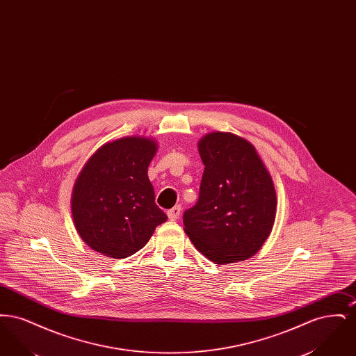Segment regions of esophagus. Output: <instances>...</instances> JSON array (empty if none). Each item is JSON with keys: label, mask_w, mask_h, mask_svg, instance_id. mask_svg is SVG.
<instances>
[{"label": "esophagus", "mask_w": 356, "mask_h": 356, "mask_svg": "<svg viewBox=\"0 0 356 356\" xmlns=\"http://www.w3.org/2000/svg\"><path fill=\"white\" fill-rule=\"evenodd\" d=\"M180 212H181V207L180 205H175L173 208H170V211L167 212L170 220H177L179 216H180Z\"/></svg>", "instance_id": "obj_1"}]
</instances>
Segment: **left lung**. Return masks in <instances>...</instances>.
<instances>
[{"label":"left lung","mask_w":356,"mask_h":356,"mask_svg":"<svg viewBox=\"0 0 356 356\" xmlns=\"http://www.w3.org/2000/svg\"><path fill=\"white\" fill-rule=\"evenodd\" d=\"M204 173L199 200L183 215L184 231L215 264L254 256L271 234L276 192L254 145L228 132L199 141Z\"/></svg>","instance_id":"1"}]
</instances>
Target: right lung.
Segmentation results:
<instances>
[{
	"label": "right lung",
	"mask_w": 356,
	"mask_h": 356,
	"mask_svg": "<svg viewBox=\"0 0 356 356\" xmlns=\"http://www.w3.org/2000/svg\"><path fill=\"white\" fill-rule=\"evenodd\" d=\"M153 138L128 136L90 156L72 192V216L85 244L108 257L140 251L167 215L154 203L148 167Z\"/></svg>",
	"instance_id": "1"
}]
</instances>
